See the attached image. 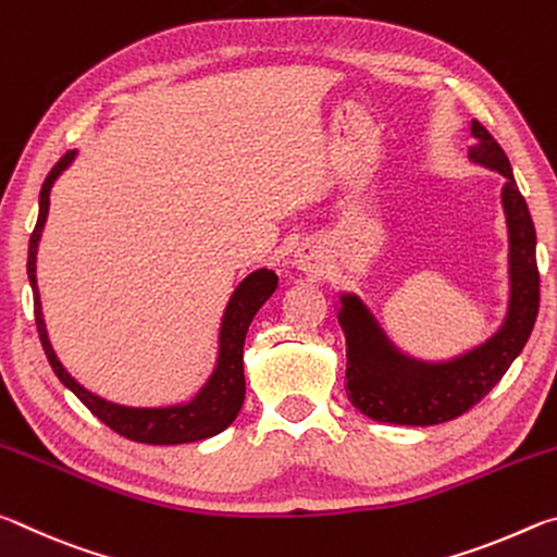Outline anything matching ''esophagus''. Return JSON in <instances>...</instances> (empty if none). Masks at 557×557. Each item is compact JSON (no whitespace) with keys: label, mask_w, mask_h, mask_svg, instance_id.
Here are the masks:
<instances>
[{"label":"esophagus","mask_w":557,"mask_h":557,"mask_svg":"<svg viewBox=\"0 0 557 557\" xmlns=\"http://www.w3.org/2000/svg\"><path fill=\"white\" fill-rule=\"evenodd\" d=\"M295 262L299 270L305 272H319V268H322V252H319L314 245L305 243L301 248H297V256H295Z\"/></svg>","instance_id":"esophagus-1"}]
</instances>
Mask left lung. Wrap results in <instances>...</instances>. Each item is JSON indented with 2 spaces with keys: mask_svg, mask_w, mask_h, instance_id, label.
Returning a JSON list of instances; mask_svg holds the SVG:
<instances>
[{
  "mask_svg": "<svg viewBox=\"0 0 557 557\" xmlns=\"http://www.w3.org/2000/svg\"><path fill=\"white\" fill-rule=\"evenodd\" d=\"M469 159L506 178L502 203L508 225V277L511 297L498 332L486 344L445 363L403 356L356 295H342L338 324L346 336V395L356 410L393 425H440L455 420L504 379L523 351L541 305V275L535 262V228L528 203L502 145L482 122L471 120Z\"/></svg>",
  "mask_w": 557,
  "mask_h": 557,
  "instance_id": "left-lung-1",
  "label": "left lung"
}]
</instances>
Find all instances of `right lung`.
<instances>
[{"instance_id":"right-lung-1","label":"right lung","mask_w":557,"mask_h":557,"mask_svg":"<svg viewBox=\"0 0 557 557\" xmlns=\"http://www.w3.org/2000/svg\"><path fill=\"white\" fill-rule=\"evenodd\" d=\"M73 159L75 149L73 152H65L59 162H55L49 176H46L39 196V221H36V228L29 238V262H26V272H29V282L34 289L36 329H39L41 346L53 373L59 375V381L65 388L78 395V400L86 405L100 422H106L110 430H115L117 435L132 442H145V445H184V442H196L219 435V432L231 425L235 414L243 408L245 334H248V326L252 322V317L258 314V309L265 305L272 292H275L277 275L272 270H256L235 287L221 324L219 363H215V371L209 383L196 393L194 400H188L184 405H172V408H125V405H115L98 398V395L83 388L81 383H75L71 379V373L65 371L59 358H55L41 317L39 287H36V250H39L44 223L46 215H49L51 186L55 178L61 176L63 169H69Z\"/></svg>"}]
</instances>
